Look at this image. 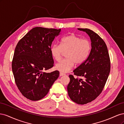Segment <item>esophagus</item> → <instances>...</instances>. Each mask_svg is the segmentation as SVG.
<instances>
[{"instance_id":"obj_1","label":"esophagus","mask_w":124,"mask_h":124,"mask_svg":"<svg viewBox=\"0 0 124 124\" xmlns=\"http://www.w3.org/2000/svg\"><path fill=\"white\" fill-rule=\"evenodd\" d=\"M65 74H64V73H62V72H60V73H59V76H65Z\"/></svg>"}]
</instances>
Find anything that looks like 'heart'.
Instances as JSON below:
<instances>
[{
    "label": "heart",
    "instance_id": "obj_1",
    "mask_svg": "<svg viewBox=\"0 0 124 124\" xmlns=\"http://www.w3.org/2000/svg\"><path fill=\"white\" fill-rule=\"evenodd\" d=\"M92 50L90 41L74 34L65 36L61 39L60 45L54 44L50 48V53L56 61L61 59L63 52L66 58L57 64L55 68L61 72H68L74 66L81 65L87 58Z\"/></svg>",
    "mask_w": 124,
    "mask_h": 124
}]
</instances>
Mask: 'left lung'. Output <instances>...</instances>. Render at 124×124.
I'll use <instances>...</instances> for the list:
<instances>
[{
	"label": "left lung",
	"mask_w": 124,
	"mask_h": 124,
	"mask_svg": "<svg viewBox=\"0 0 124 124\" xmlns=\"http://www.w3.org/2000/svg\"><path fill=\"white\" fill-rule=\"evenodd\" d=\"M86 32L91 40L92 50L86 61L69 75L68 95L73 102L84 104L98 97L104 87L110 72V59L106 43L101 37L87 28H78Z\"/></svg>",
	"instance_id": "8db88e82"
}]
</instances>
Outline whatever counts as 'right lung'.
<instances>
[{
  "label": "right lung",
  "instance_id": "right-lung-1",
  "mask_svg": "<svg viewBox=\"0 0 124 124\" xmlns=\"http://www.w3.org/2000/svg\"><path fill=\"white\" fill-rule=\"evenodd\" d=\"M61 29L33 28L17 43L12 69L18 89L26 98L39 100L46 96L57 80L59 72H43L54 66L51 45Z\"/></svg>",
  "mask_w": 124,
  "mask_h": 124
}]
</instances>
